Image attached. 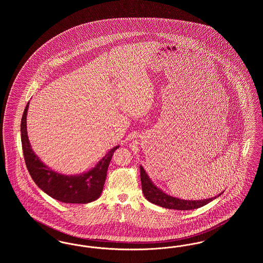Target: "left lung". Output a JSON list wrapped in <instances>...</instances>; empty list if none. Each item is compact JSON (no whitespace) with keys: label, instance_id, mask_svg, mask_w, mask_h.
<instances>
[{"label":"left lung","instance_id":"8db88e82","mask_svg":"<svg viewBox=\"0 0 263 263\" xmlns=\"http://www.w3.org/2000/svg\"><path fill=\"white\" fill-rule=\"evenodd\" d=\"M140 176H141V183H142V190H143L144 196L152 203L159 205L163 208L175 209V210H192V209L200 208L216 198V197H212L209 199L197 201L178 199L167 195L161 189L155 186L142 165H140ZM222 193H220L218 196H220Z\"/></svg>","mask_w":263,"mask_h":263}]
</instances>
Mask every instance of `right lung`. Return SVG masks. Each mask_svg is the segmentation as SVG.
Instances as JSON below:
<instances>
[{
  "instance_id": "add662e5",
  "label": "right lung",
  "mask_w": 263,
  "mask_h": 263,
  "mask_svg": "<svg viewBox=\"0 0 263 263\" xmlns=\"http://www.w3.org/2000/svg\"><path fill=\"white\" fill-rule=\"evenodd\" d=\"M29 102L25 106L21 122L22 146L28 173L38 187L52 198L71 204H86L97 200L102 192L106 173L113 153L119 147H114L91 171L81 175H60L53 172L40 162L32 152L26 132V113Z\"/></svg>"
}]
</instances>
